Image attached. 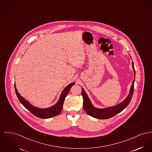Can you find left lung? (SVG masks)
<instances>
[{
  "label": "left lung",
  "instance_id": "1",
  "mask_svg": "<svg viewBox=\"0 0 152 152\" xmlns=\"http://www.w3.org/2000/svg\"><path fill=\"white\" fill-rule=\"evenodd\" d=\"M132 66L134 72V78H135V71L133 62H132ZM134 81H135V78L132 82L129 95L124 101L116 106L107 108H104V109H97L94 108L92 105L86 92L83 90V88H82V96L83 99V107L85 111L86 112V113H88L89 115L99 119H109L114 116L118 113L122 111L129 104L130 102L131 101L132 97V94L134 93Z\"/></svg>",
  "mask_w": 152,
  "mask_h": 152
}]
</instances>
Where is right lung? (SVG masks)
I'll list each match as a JSON object with an SVG mask.
<instances>
[{
  "instance_id": "right-lung-1",
  "label": "right lung",
  "mask_w": 152,
  "mask_h": 152,
  "mask_svg": "<svg viewBox=\"0 0 152 152\" xmlns=\"http://www.w3.org/2000/svg\"><path fill=\"white\" fill-rule=\"evenodd\" d=\"M74 85H75V82H72L71 83L69 84L68 86H67L65 88V89L61 93L59 101L55 105L50 108H45V109H40V108H36L33 107L32 105H31L29 102H28L26 100H25V99L20 96V93L18 92V91L15 86V91L19 101H20V103L23 105V107L29 110L34 116L39 118L48 119V118L55 116L61 113L63 109V105L64 99L67 96V94H69L71 87Z\"/></svg>"
}]
</instances>
